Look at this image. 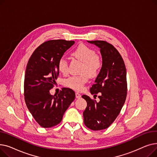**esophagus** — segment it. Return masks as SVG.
<instances>
[{
  "mask_svg": "<svg viewBox=\"0 0 157 157\" xmlns=\"http://www.w3.org/2000/svg\"><path fill=\"white\" fill-rule=\"evenodd\" d=\"M81 95L80 94H79V93H78V92L76 93V97L77 98H81Z\"/></svg>",
  "mask_w": 157,
  "mask_h": 157,
  "instance_id": "esophagus-1",
  "label": "esophagus"
}]
</instances>
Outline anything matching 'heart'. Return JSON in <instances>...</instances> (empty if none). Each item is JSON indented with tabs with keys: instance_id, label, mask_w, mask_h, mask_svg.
I'll return each instance as SVG.
<instances>
[{
	"instance_id": "1",
	"label": "heart",
	"mask_w": 157,
	"mask_h": 157,
	"mask_svg": "<svg viewBox=\"0 0 157 157\" xmlns=\"http://www.w3.org/2000/svg\"><path fill=\"white\" fill-rule=\"evenodd\" d=\"M72 55L83 62L79 76H72L64 81V85L76 91L82 90L88 79V76H96L101 67L100 57L95 54L94 49L85 44H80L74 49ZM57 69L62 74L68 72V64L64 58H61L57 63Z\"/></svg>"
}]
</instances>
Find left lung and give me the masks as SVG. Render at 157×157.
Wrapping results in <instances>:
<instances>
[{
    "label": "left lung",
    "instance_id": "1",
    "mask_svg": "<svg viewBox=\"0 0 157 157\" xmlns=\"http://www.w3.org/2000/svg\"><path fill=\"white\" fill-rule=\"evenodd\" d=\"M100 48L102 65L95 84L90 88V93L96 95L101 92L100 101L82 96L87 102L83 112L85 125L93 130L108 128L118 116L124 104L127 92L125 65L117 49L104 40H92Z\"/></svg>",
    "mask_w": 157,
    "mask_h": 157
}]
</instances>
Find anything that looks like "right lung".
<instances>
[{
    "label": "right lung",
    "instance_id": "obj_1",
    "mask_svg": "<svg viewBox=\"0 0 157 157\" xmlns=\"http://www.w3.org/2000/svg\"><path fill=\"white\" fill-rule=\"evenodd\" d=\"M74 44V40L63 39L46 41L35 49L28 62L24 80L25 101L32 117L43 128L60 123L75 98V93L68 88H63L58 95L49 93L59 74L57 63Z\"/></svg>",
    "mask_w": 157,
    "mask_h": 157
}]
</instances>
